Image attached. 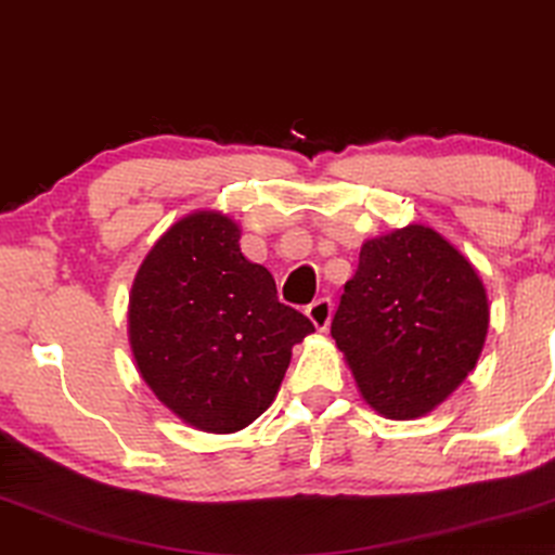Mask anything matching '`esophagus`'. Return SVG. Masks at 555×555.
I'll list each match as a JSON object with an SVG mask.
<instances>
[{
	"mask_svg": "<svg viewBox=\"0 0 555 555\" xmlns=\"http://www.w3.org/2000/svg\"><path fill=\"white\" fill-rule=\"evenodd\" d=\"M307 317L309 322L314 324L317 332H324L330 327V320H332V301L330 299L312 301V305L307 307Z\"/></svg>",
	"mask_w": 555,
	"mask_h": 555,
	"instance_id": "esophagus-1",
	"label": "esophagus"
}]
</instances>
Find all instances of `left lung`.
I'll use <instances>...</instances> for the list:
<instances>
[{"label":"left lung","instance_id":"8db88e82","mask_svg":"<svg viewBox=\"0 0 555 555\" xmlns=\"http://www.w3.org/2000/svg\"><path fill=\"white\" fill-rule=\"evenodd\" d=\"M490 301L475 263L434 228L367 238L332 320L360 396L393 421L447 401L482 354Z\"/></svg>","mask_w":555,"mask_h":555}]
</instances>
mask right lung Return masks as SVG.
<instances>
[{"mask_svg": "<svg viewBox=\"0 0 555 555\" xmlns=\"http://www.w3.org/2000/svg\"><path fill=\"white\" fill-rule=\"evenodd\" d=\"M241 225L195 210L167 228L129 294V345L157 401L205 434H233L282 388L292 347L314 324L276 297L263 266L241 254Z\"/></svg>", "mask_w": 555, "mask_h": 555, "instance_id": "right-lung-1", "label": "right lung"}]
</instances>
